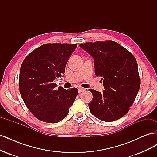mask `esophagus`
I'll return each instance as SVG.
<instances>
[{"instance_id":"34e87169","label":"esophagus","mask_w":157,"mask_h":157,"mask_svg":"<svg viewBox=\"0 0 157 157\" xmlns=\"http://www.w3.org/2000/svg\"><path fill=\"white\" fill-rule=\"evenodd\" d=\"M85 90H86V89H85V88H79L78 89V92H79V93L84 92Z\"/></svg>"}]
</instances>
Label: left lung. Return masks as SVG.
Masks as SVG:
<instances>
[{"label": "left lung", "instance_id": "obj_1", "mask_svg": "<svg viewBox=\"0 0 157 157\" xmlns=\"http://www.w3.org/2000/svg\"><path fill=\"white\" fill-rule=\"evenodd\" d=\"M80 47L92 57L95 74L101 77L103 92L93 89L90 111L98 119L112 122L129 111L140 87L134 56L114 41L86 42Z\"/></svg>", "mask_w": 157, "mask_h": 157}]
</instances>
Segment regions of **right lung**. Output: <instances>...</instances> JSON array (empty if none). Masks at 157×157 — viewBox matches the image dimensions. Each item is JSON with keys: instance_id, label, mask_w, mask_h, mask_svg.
<instances>
[{"instance_id": "add662e5", "label": "right lung", "mask_w": 157, "mask_h": 157, "mask_svg": "<svg viewBox=\"0 0 157 157\" xmlns=\"http://www.w3.org/2000/svg\"><path fill=\"white\" fill-rule=\"evenodd\" d=\"M77 47L76 44H46L33 50L23 61L19 76L20 94L28 109L41 121H62L77 96V88L56 89L54 83L64 74L66 64Z\"/></svg>"}]
</instances>
